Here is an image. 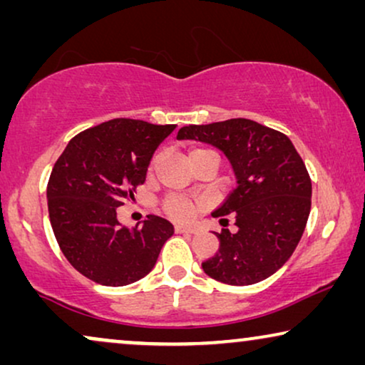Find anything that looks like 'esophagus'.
I'll use <instances>...</instances> for the list:
<instances>
[{
  "mask_svg": "<svg viewBox=\"0 0 365 365\" xmlns=\"http://www.w3.org/2000/svg\"><path fill=\"white\" fill-rule=\"evenodd\" d=\"M176 232H187V234H196L197 229L192 226H184V224H176Z\"/></svg>",
  "mask_w": 365,
  "mask_h": 365,
  "instance_id": "34e87169",
  "label": "esophagus"
}]
</instances>
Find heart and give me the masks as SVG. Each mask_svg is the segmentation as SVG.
Here are the masks:
<instances>
[{
    "label": "heart",
    "instance_id": "obj_1",
    "mask_svg": "<svg viewBox=\"0 0 365 365\" xmlns=\"http://www.w3.org/2000/svg\"><path fill=\"white\" fill-rule=\"evenodd\" d=\"M199 151H204V149H192L191 154H189V158L194 156V154H197ZM158 158L153 159V164L151 166L154 168V164H156ZM164 207H166V212L169 216L176 217V219H189L192 216L194 212V206L186 199H181V197H171L168 199L166 204H164Z\"/></svg>",
    "mask_w": 365,
    "mask_h": 365
}]
</instances>
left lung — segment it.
Segmentation results:
<instances>
[{
	"label": "left lung",
	"instance_id": "8db88e82",
	"mask_svg": "<svg viewBox=\"0 0 365 365\" xmlns=\"http://www.w3.org/2000/svg\"><path fill=\"white\" fill-rule=\"evenodd\" d=\"M178 139L222 151L237 182L212 212L232 214L237 231L216 232L219 251L202 262V271L229 286H251L272 276L292 256L311 212V178L291 139L244 118L189 124L179 129Z\"/></svg>",
	"mask_w": 365,
	"mask_h": 365
}]
</instances>
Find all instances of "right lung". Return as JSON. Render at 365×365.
Returning a JSON list of instances; mask_svg holds the SVG:
<instances>
[{
    "label": "right lung",
    "mask_w": 365,
    "mask_h": 365,
    "mask_svg": "<svg viewBox=\"0 0 365 365\" xmlns=\"http://www.w3.org/2000/svg\"><path fill=\"white\" fill-rule=\"evenodd\" d=\"M174 129L111 119L74 136L54 164L46 191L49 221L64 257L84 277L119 287L153 271L173 224L149 214L128 227L116 209L146 181L154 151Z\"/></svg>",
    "instance_id": "right-lung-1"
}]
</instances>
